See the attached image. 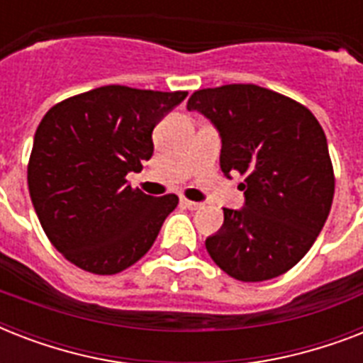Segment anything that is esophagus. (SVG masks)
Instances as JSON below:
<instances>
[{"instance_id": "obj_1", "label": "esophagus", "mask_w": 363, "mask_h": 363, "mask_svg": "<svg viewBox=\"0 0 363 363\" xmlns=\"http://www.w3.org/2000/svg\"><path fill=\"white\" fill-rule=\"evenodd\" d=\"M181 203L184 205V207H188L190 211H198L203 207V203H199V201H190V199H184V198L181 199Z\"/></svg>"}]
</instances>
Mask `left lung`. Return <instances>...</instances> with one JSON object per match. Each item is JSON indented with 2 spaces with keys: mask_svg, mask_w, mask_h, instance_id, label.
<instances>
[{
  "mask_svg": "<svg viewBox=\"0 0 363 363\" xmlns=\"http://www.w3.org/2000/svg\"><path fill=\"white\" fill-rule=\"evenodd\" d=\"M186 107L220 133L224 175H245V207L224 209V224L205 241L213 262L242 282L292 269L324 228L335 192L322 125L305 105L256 84L203 88Z\"/></svg>",
  "mask_w": 363,
  "mask_h": 363,
  "instance_id": "obj_1",
  "label": "left lung"
}]
</instances>
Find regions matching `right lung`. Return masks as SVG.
Listing matches in <instances>:
<instances>
[{
    "mask_svg": "<svg viewBox=\"0 0 363 363\" xmlns=\"http://www.w3.org/2000/svg\"><path fill=\"white\" fill-rule=\"evenodd\" d=\"M186 96L109 84L64 99L43 116L28 188L47 238L71 264L115 275L152 247L179 198L147 196L125 175L150 160L154 125Z\"/></svg>",
    "mask_w": 363,
    "mask_h": 363,
    "instance_id": "add662e5",
    "label": "right lung"
}]
</instances>
